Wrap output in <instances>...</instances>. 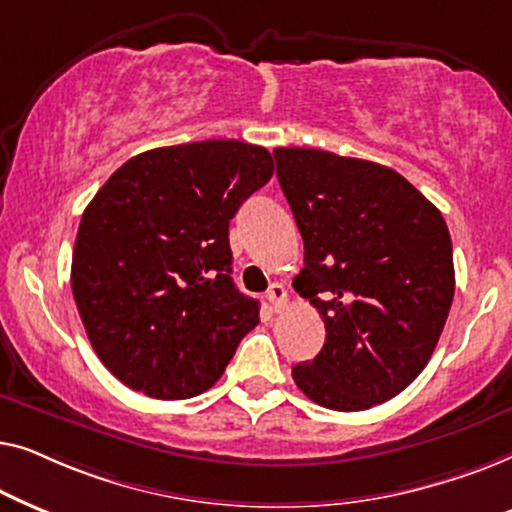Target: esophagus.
I'll return each mask as SVG.
<instances>
[{
    "label": "esophagus",
    "mask_w": 512,
    "mask_h": 512,
    "mask_svg": "<svg viewBox=\"0 0 512 512\" xmlns=\"http://www.w3.org/2000/svg\"><path fill=\"white\" fill-rule=\"evenodd\" d=\"M265 300L272 305V310L275 312H282V307L286 305V289L282 284H270L268 293H265Z\"/></svg>",
    "instance_id": "esophagus-1"
}]
</instances>
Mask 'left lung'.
<instances>
[{
  "label": "left lung",
  "instance_id": "obj_1",
  "mask_svg": "<svg viewBox=\"0 0 512 512\" xmlns=\"http://www.w3.org/2000/svg\"><path fill=\"white\" fill-rule=\"evenodd\" d=\"M272 156L305 244L293 289L326 326L293 380L324 408L368 410L401 394L438 345L454 296L450 230L391 167L300 146Z\"/></svg>",
  "mask_w": 512,
  "mask_h": 512
}]
</instances>
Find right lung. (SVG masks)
I'll return each instance as SVG.
<instances>
[{
	"label": "right lung",
	"mask_w": 512,
	"mask_h": 512,
	"mask_svg": "<svg viewBox=\"0 0 512 512\" xmlns=\"http://www.w3.org/2000/svg\"><path fill=\"white\" fill-rule=\"evenodd\" d=\"M272 172L263 146L207 139L139 153L90 200L72 291L90 345L125 387L198 396L256 328L258 300L230 277L228 226Z\"/></svg>",
	"instance_id": "obj_1"
}]
</instances>
